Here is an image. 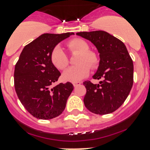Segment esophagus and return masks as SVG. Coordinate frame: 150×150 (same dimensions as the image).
<instances>
[{
	"label": "esophagus",
	"mask_w": 150,
	"mask_h": 150,
	"mask_svg": "<svg viewBox=\"0 0 150 150\" xmlns=\"http://www.w3.org/2000/svg\"><path fill=\"white\" fill-rule=\"evenodd\" d=\"M81 82H74V83H72V84H73V86H74V87H76V86H80V85H81Z\"/></svg>",
	"instance_id": "34e87169"
}]
</instances>
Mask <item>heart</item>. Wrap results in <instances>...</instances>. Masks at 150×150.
<instances>
[{"mask_svg":"<svg viewBox=\"0 0 150 150\" xmlns=\"http://www.w3.org/2000/svg\"><path fill=\"white\" fill-rule=\"evenodd\" d=\"M67 47L71 53L78 52L75 62L76 65L72 66L64 71L62 79L67 82H78L86 78L90 72V67H97L99 59L97 54L89 50V45L81 38H74L67 43ZM52 64L57 69H64L69 64V60L64 50L59 46L54 47L51 54Z\"/></svg>","mask_w":150,"mask_h":150,"instance_id":"heart-1","label":"heart"}]
</instances>
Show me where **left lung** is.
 <instances>
[{"label": "left lung", "mask_w": 150, "mask_h": 150, "mask_svg": "<svg viewBox=\"0 0 150 150\" xmlns=\"http://www.w3.org/2000/svg\"><path fill=\"white\" fill-rule=\"evenodd\" d=\"M94 44L100 62L93 79L99 84L83 82L86 88L83 102L86 108L97 115L112 113L124 103L134 83V64L125 44L102 30L76 33Z\"/></svg>", "instance_id": "left-lung-1"}]
</instances>
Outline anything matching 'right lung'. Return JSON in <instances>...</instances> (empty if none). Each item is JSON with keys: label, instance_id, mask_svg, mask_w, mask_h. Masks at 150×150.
I'll return each instance as SVG.
<instances>
[{"label": "right lung", "instance_id": "add662e5", "mask_svg": "<svg viewBox=\"0 0 150 150\" xmlns=\"http://www.w3.org/2000/svg\"><path fill=\"white\" fill-rule=\"evenodd\" d=\"M71 35L74 33L41 35L25 46L15 65L16 93L24 107L36 118L49 120L61 115L73 90L69 82L51 87L61 75L51 62V51Z\"/></svg>", "mask_w": 150, "mask_h": 150}]
</instances>
